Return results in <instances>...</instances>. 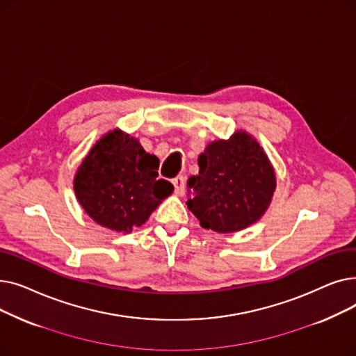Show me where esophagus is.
<instances>
[{
    "mask_svg": "<svg viewBox=\"0 0 356 356\" xmlns=\"http://www.w3.org/2000/svg\"><path fill=\"white\" fill-rule=\"evenodd\" d=\"M172 183L175 186V192L177 195H183L184 193V177L183 176H176L175 179H172Z\"/></svg>",
    "mask_w": 356,
    "mask_h": 356,
    "instance_id": "34e87169",
    "label": "esophagus"
}]
</instances>
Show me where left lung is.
Segmentation results:
<instances>
[{
	"label": "left lung",
	"instance_id": "obj_1",
	"mask_svg": "<svg viewBox=\"0 0 356 356\" xmlns=\"http://www.w3.org/2000/svg\"><path fill=\"white\" fill-rule=\"evenodd\" d=\"M199 175L189 177L188 208L204 229L236 232L267 211L275 189L273 165L244 131L211 143L199 156Z\"/></svg>",
	"mask_w": 356,
	"mask_h": 356
}]
</instances>
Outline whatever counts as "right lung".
I'll use <instances>...</instances> for the list:
<instances>
[{"label":"right lung","instance_id":"add662e5","mask_svg":"<svg viewBox=\"0 0 356 356\" xmlns=\"http://www.w3.org/2000/svg\"><path fill=\"white\" fill-rule=\"evenodd\" d=\"M157 168L156 156L115 129L83 159L74 176V192L83 211L101 227L131 232L173 192L170 181L157 179Z\"/></svg>","mask_w":356,"mask_h":356}]
</instances>
